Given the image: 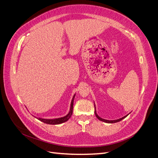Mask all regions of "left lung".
Returning <instances> with one entry per match:
<instances>
[{
	"mask_svg": "<svg viewBox=\"0 0 158 158\" xmlns=\"http://www.w3.org/2000/svg\"><path fill=\"white\" fill-rule=\"evenodd\" d=\"M94 106H95V105H94ZM95 116H96V117L99 119V121H103V122H105V123H114L119 122V121H121V120H123V118H125V117H127L128 115V114L127 115H126V116H125V117H122V118H118V119H117V120H113V121L106 120V119H103V118H101V117H99L98 115V114H97V113H96V111H95Z\"/></svg>",
	"mask_w": 158,
	"mask_h": 158,
	"instance_id": "obj_1",
	"label": "left lung"
}]
</instances>
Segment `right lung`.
I'll return each mask as SVG.
<instances>
[{
  "instance_id": "obj_1",
  "label": "right lung",
  "mask_w": 158,
  "mask_h": 158,
  "mask_svg": "<svg viewBox=\"0 0 158 158\" xmlns=\"http://www.w3.org/2000/svg\"><path fill=\"white\" fill-rule=\"evenodd\" d=\"M75 95H74V97L73 98V100H72V102L70 104V111L67 115H66L65 117H60L58 118H55V119H45V118H37L38 120H40L42 122H44V123L46 124H49V125H59V124L64 123L66 121H67L70 118V117L73 114V103H74V98Z\"/></svg>"
}]
</instances>
